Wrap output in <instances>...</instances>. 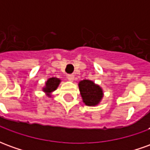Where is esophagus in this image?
Segmentation results:
<instances>
[{"label":"esophagus","instance_id":"1","mask_svg":"<svg viewBox=\"0 0 150 150\" xmlns=\"http://www.w3.org/2000/svg\"><path fill=\"white\" fill-rule=\"evenodd\" d=\"M74 78H75V75H72V74H69V75H67V79H68L69 81L72 82L74 80Z\"/></svg>","mask_w":150,"mask_h":150}]
</instances>
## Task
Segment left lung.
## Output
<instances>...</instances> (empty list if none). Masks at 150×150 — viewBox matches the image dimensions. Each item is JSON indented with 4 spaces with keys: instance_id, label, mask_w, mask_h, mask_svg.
<instances>
[{
    "instance_id": "8db88e82",
    "label": "left lung",
    "mask_w": 150,
    "mask_h": 150,
    "mask_svg": "<svg viewBox=\"0 0 150 150\" xmlns=\"http://www.w3.org/2000/svg\"><path fill=\"white\" fill-rule=\"evenodd\" d=\"M79 88L83 101L88 106L97 105L103 97L102 88L91 80H82L79 83Z\"/></svg>"
}]
</instances>
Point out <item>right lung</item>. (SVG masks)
<instances>
[{"label": "right lung", "mask_w": 150, "mask_h": 150, "mask_svg": "<svg viewBox=\"0 0 150 150\" xmlns=\"http://www.w3.org/2000/svg\"><path fill=\"white\" fill-rule=\"evenodd\" d=\"M60 83V79L58 78H50L49 79L46 83L45 88H43V91L47 93V95L50 96V93L57 89L58 86Z\"/></svg>", "instance_id": "add662e5"}]
</instances>
